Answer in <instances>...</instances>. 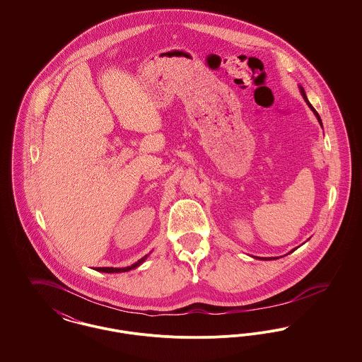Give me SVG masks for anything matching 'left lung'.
Returning <instances> with one entry per match:
<instances>
[{
    "label": "left lung",
    "instance_id": "1",
    "mask_svg": "<svg viewBox=\"0 0 362 362\" xmlns=\"http://www.w3.org/2000/svg\"><path fill=\"white\" fill-rule=\"evenodd\" d=\"M300 88V92H301V96L304 98V100H305V103L308 104V107H310V110H312V112L315 114V117L317 118V121H319V123H320V126H322V119H320V117H319V114L316 112V110L312 107V104L310 103V100H308V98H307V95H305V90H304V88L303 86H298ZM323 127V126H322ZM296 250V248H294ZM294 250H292L291 252H293ZM255 259H262V260H273V259H278V257L276 258H258V257H254Z\"/></svg>",
    "mask_w": 362,
    "mask_h": 362
}]
</instances>
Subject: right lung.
Segmentation results:
<instances>
[{
	"mask_svg": "<svg viewBox=\"0 0 362 362\" xmlns=\"http://www.w3.org/2000/svg\"><path fill=\"white\" fill-rule=\"evenodd\" d=\"M148 257H149V254L145 255L144 258L139 259L136 263H133L132 266H127V267H98L96 270H98V272H102V273H126V272H130V270L137 269L138 266L142 264Z\"/></svg>",
	"mask_w": 362,
	"mask_h": 362,
	"instance_id": "obj_1",
	"label": "right lung"
}]
</instances>
